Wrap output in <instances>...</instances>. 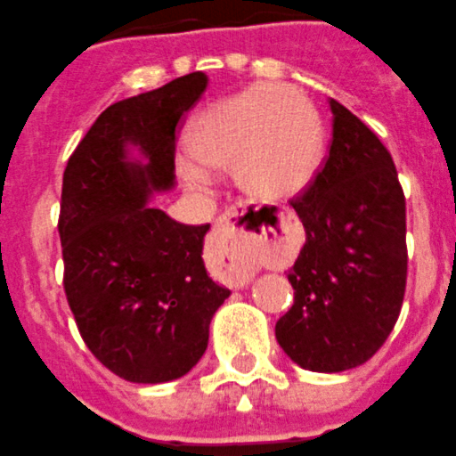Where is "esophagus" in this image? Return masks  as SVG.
<instances>
[{
	"label": "esophagus",
	"mask_w": 456,
	"mask_h": 456,
	"mask_svg": "<svg viewBox=\"0 0 456 456\" xmlns=\"http://www.w3.org/2000/svg\"><path fill=\"white\" fill-rule=\"evenodd\" d=\"M265 207L240 200L224 211L216 227V242L238 278H249L265 238Z\"/></svg>",
	"instance_id": "34e87169"
}]
</instances>
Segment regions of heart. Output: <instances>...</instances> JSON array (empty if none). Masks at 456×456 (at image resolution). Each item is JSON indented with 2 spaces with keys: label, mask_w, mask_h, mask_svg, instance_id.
<instances>
[{
  "label": "heart",
  "mask_w": 456,
  "mask_h": 456,
  "mask_svg": "<svg viewBox=\"0 0 456 456\" xmlns=\"http://www.w3.org/2000/svg\"><path fill=\"white\" fill-rule=\"evenodd\" d=\"M191 156L178 160L189 183L209 169H236L238 183L265 200L305 191L322 162V126L312 102L281 84H254L205 109L187 134Z\"/></svg>",
  "instance_id": "b5f03b06"
}]
</instances>
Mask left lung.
Listing matches in <instances>:
<instances>
[{
  "instance_id": "8db88e82",
  "label": "left lung",
  "mask_w": 456,
  "mask_h": 456,
  "mask_svg": "<svg viewBox=\"0 0 456 456\" xmlns=\"http://www.w3.org/2000/svg\"><path fill=\"white\" fill-rule=\"evenodd\" d=\"M330 153L294 198L307 238L287 273L294 305L276 340L312 372L372 359L401 314L408 278L405 196L390 151L354 113L330 100Z\"/></svg>"
}]
</instances>
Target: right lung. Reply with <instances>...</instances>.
<instances>
[{
	"label": "right lung",
	"mask_w": 456,
	"mask_h": 456,
	"mask_svg": "<svg viewBox=\"0 0 456 456\" xmlns=\"http://www.w3.org/2000/svg\"><path fill=\"white\" fill-rule=\"evenodd\" d=\"M205 88L198 70L110 104L64 169L57 229L66 300L93 356L131 383L184 377L232 294L205 269L209 224L175 223L147 205L174 187L175 131ZM129 143L147 166L126 158Z\"/></svg>",
	"instance_id": "right-lung-1"
}]
</instances>
